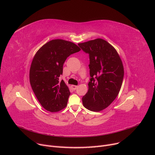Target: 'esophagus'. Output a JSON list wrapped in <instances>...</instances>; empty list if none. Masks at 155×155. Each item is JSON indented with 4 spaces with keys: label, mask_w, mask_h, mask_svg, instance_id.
Here are the masks:
<instances>
[{
    "label": "esophagus",
    "mask_w": 155,
    "mask_h": 155,
    "mask_svg": "<svg viewBox=\"0 0 155 155\" xmlns=\"http://www.w3.org/2000/svg\"><path fill=\"white\" fill-rule=\"evenodd\" d=\"M71 88L73 89V90L74 91H75V90H76V89L78 88V86H76V85H71Z\"/></svg>",
    "instance_id": "34e87169"
}]
</instances>
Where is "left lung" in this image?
Segmentation results:
<instances>
[{
    "instance_id": "8db88e82",
    "label": "left lung",
    "mask_w": 155,
    "mask_h": 155,
    "mask_svg": "<svg viewBox=\"0 0 155 155\" xmlns=\"http://www.w3.org/2000/svg\"><path fill=\"white\" fill-rule=\"evenodd\" d=\"M78 45L90 59L91 79L88 92L82 98L83 104L88 110L99 112L109 106L118 95L124 76L123 63L116 49L104 39Z\"/></svg>"
}]
</instances>
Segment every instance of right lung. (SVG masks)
<instances>
[{
  "label": "right lung",
  "mask_w": 155,
  "mask_h": 155,
  "mask_svg": "<svg viewBox=\"0 0 155 155\" xmlns=\"http://www.w3.org/2000/svg\"><path fill=\"white\" fill-rule=\"evenodd\" d=\"M81 49L72 42L51 40L37 51L30 69V81L33 91L41 105L46 110L58 112L66 107L70 95L63 80V64L67 58Z\"/></svg>",
  "instance_id": "obj_1"
}]
</instances>
